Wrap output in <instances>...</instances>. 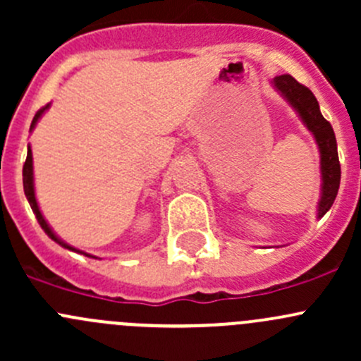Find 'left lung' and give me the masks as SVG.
Wrapping results in <instances>:
<instances>
[{"mask_svg": "<svg viewBox=\"0 0 361 361\" xmlns=\"http://www.w3.org/2000/svg\"><path fill=\"white\" fill-rule=\"evenodd\" d=\"M276 90L288 101L298 113L304 126L314 136L322 157V199L318 202V218H322L332 207L341 185V164H338L337 141L332 126L319 111L314 94L305 85L298 83L292 75H279L272 80Z\"/></svg>", "mask_w": 361, "mask_h": 361, "instance_id": "obj_1", "label": "left lung"}]
</instances>
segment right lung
Segmentation results:
<instances>
[{"label": "right lung", "instance_id": "right-lung-1", "mask_svg": "<svg viewBox=\"0 0 361 361\" xmlns=\"http://www.w3.org/2000/svg\"><path fill=\"white\" fill-rule=\"evenodd\" d=\"M47 108H49V104H47V106H43L42 110L36 111L35 118H32V123H31V130L35 129L36 122H38L39 116H42L43 113H45ZM23 183H24V194H25V197H27L29 206H31L32 213H35L36 220H38V224L42 225V228H43V231H45V234L49 235L50 239H54V241H56V243H59L61 246H64V248H68V250H71V251H78V253H83V251L73 248V246H69V245H66V243L61 241V239L57 238L56 234H54L52 228L49 227V224H47L45 218H43L42 211H39L38 202H36V197H35V183H32V155H31V148H27V157H25V162H24V167H23ZM87 257H92V255H87ZM92 258H96V257H92Z\"/></svg>", "mask_w": 361, "mask_h": 361}]
</instances>
